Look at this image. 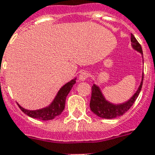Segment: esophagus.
Here are the masks:
<instances>
[{"label":"esophagus","mask_w":155,"mask_h":155,"mask_svg":"<svg viewBox=\"0 0 155 155\" xmlns=\"http://www.w3.org/2000/svg\"><path fill=\"white\" fill-rule=\"evenodd\" d=\"M88 76H89L88 72H87V71H82L81 73H80L79 78H80V81H84V80H86L87 79Z\"/></svg>","instance_id":"34e87169"}]
</instances>
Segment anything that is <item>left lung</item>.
Returning a JSON list of instances; mask_svg holds the SVG:
<instances>
[{
  "label": "left lung",
  "instance_id": "obj_1",
  "mask_svg": "<svg viewBox=\"0 0 155 155\" xmlns=\"http://www.w3.org/2000/svg\"><path fill=\"white\" fill-rule=\"evenodd\" d=\"M130 41H131V45L133 48L143 55V49H142L140 44L138 42L133 34H131ZM143 74L142 76L141 84L138 90L136 91V92L134 93L133 96L128 101L120 104H111L106 100L99 87L95 84H93L92 87H91V97L90 101L91 110L97 116L103 118V119H114L116 117L121 116L131 107L132 105L134 104L136 99L138 98L141 89H142V86H143Z\"/></svg>",
  "mask_w": 155,
  "mask_h": 155
}]
</instances>
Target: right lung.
<instances>
[{
	"label": "right lung",
	"mask_w": 155,
	"mask_h": 155,
	"mask_svg": "<svg viewBox=\"0 0 155 155\" xmlns=\"http://www.w3.org/2000/svg\"><path fill=\"white\" fill-rule=\"evenodd\" d=\"M75 80L76 79L71 80V81L67 83L65 85H64L60 89V91H58L56 98L54 99L52 103L48 107L35 110L25 109V108H23L18 104L19 107L21 108V110L25 114H26L29 117L34 118V119H41V120H51V119H53L56 116L60 115L64 110V109L65 100H66L67 95H68V93L70 92V91L72 88L73 85L75 84Z\"/></svg>",
	"instance_id": "add662e5"
}]
</instances>
